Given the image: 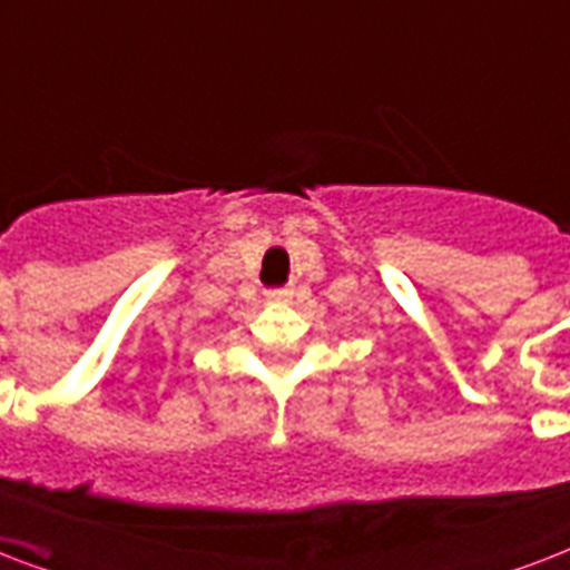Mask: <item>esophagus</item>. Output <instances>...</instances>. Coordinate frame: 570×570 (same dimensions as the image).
Listing matches in <instances>:
<instances>
[{
    "label": "esophagus",
    "mask_w": 570,
    "mask_h": 570,
    "mask_svg": "<svg viewBox=\"0 0 570 570\" xmlns=\"http://www.w3.org/2000/svg\"><path fill=\"white\" fill-rule=\"evenodd\" d=\"M268 298H272V302H289V295H293V289H289V286H284V289H268Z\"/></svg>",
    "instance_id": "esophagus-1"
}]
</instances>
